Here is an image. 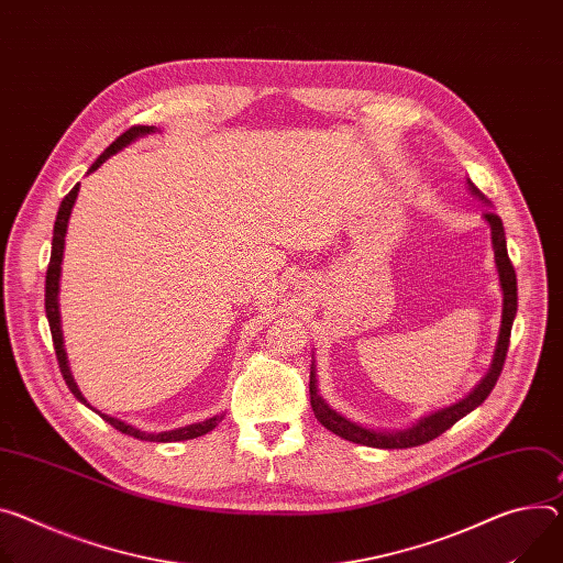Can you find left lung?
I'll list each match as a JSON object with an SVG mask.
<instances>
[{"instance_id":"1","label":"left lung","mask_w":563,"mask_h":563,"mask_svg":"<svg viewBox=\"0 0 563 563\" xmlns=\"http://www.w3.org/2000/svg\"><path fill=\"white\" fill-rule=\"evenodd\" d=\"M470 188L474 195L483 197V192L470 181ZM485 199V197H483ZM485 220L492 227V244H494V258H496V269H498V278H500V287H503V325H500V334H498V345L494 352V362L492 368L487 373V377L478 384V388L465 397L463 401H457L444 411H438L424 420H420L413 429L406 431H373V429H364L360 424H354L350 420H345L343 416H339L336 411L325 404V399L317 393V375L314 368L310 373V401H312V411L317 416V420L332 433L341 435L343 440L356 442V444H366V446H377V449H411V446H420L427 444L431 440H435L438 435H442L446 429H451L460 418H465L467 413H472L476 406H481L487 395L492 393V388L496 386L503 366H505V356H507V347H509V334H512V323L517 317V308H519V296H517V272L512 267V261L507 255V242H505V229L500 218L494 211H485L483 213Z\"/></svg>"}]
</instances>
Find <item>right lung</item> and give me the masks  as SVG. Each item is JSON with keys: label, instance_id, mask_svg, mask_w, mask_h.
Returning a JSON list of instances; mask_svg holds the SVG:
<instances>
[{"label": "right lung", "instance_id": "1", "mask_svg": "<svg viewBox=\"0 0 563 563\" xmlns=\"http://www.w3.org/2000/svg\"><path fill=\"white\" fill-rule=\"evenodd\" d=\"M155 128L150 125H132L128 128L117 141H112L103 155H100L91 168L96 170L100 164H103L110 155H114V152H119L123 145H128L130 141H134L136 136L141 134H147ZM78 186L76 184L63 199L60 209H58V218H56V224H54V242H51V261H48V267H46V285H44V310H46V319H48V328H51V339H54V347H56V356H58V366H60V373L65 377V384L69 386V390L76 395L78 401L87 404V399L80 395L74 377H71V371L67 366V354H65V347H63V330H60V312H58V285H60V263H63V249H65V233H67V222H69V216H71V209H74V201L78 197ZM89 406V404H87ZM98 413V411H96ZM100 418H103L108 424H112L117 431L125 433V435H132L136 440H145V442H177V440H192V438H199L203 433H209L216 429V424L220 422V418H211L207 422H197V424H190V427H184V429H175V431H164V433H145V431H139L117 418H110L106 413H98Z\"/></svg>", "mask_w": 563, "mask_h": 563}]
</instances>
